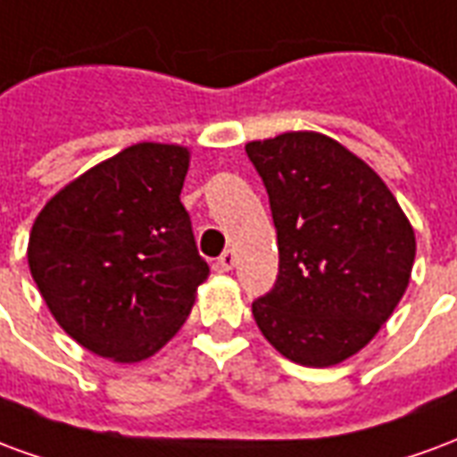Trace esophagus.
<instances>
[{
	"instance_id": "esophagus-1",
	"label": "esophagus",
	"mask_w": 457,
	"mask_h": 457,
	"mask_svg": "<svg viewBox=\"0 0 457 457\" xmlns=\"http://www.w3.org/2000/svg\"><path fill=\"white\" fill-rule=\"evenodd\" d=\"M235 252H232V249H225V252H222V254H220V259H218V267L222 269V271H229V269L235 267Z\"/></svg>"
}]
</instances>
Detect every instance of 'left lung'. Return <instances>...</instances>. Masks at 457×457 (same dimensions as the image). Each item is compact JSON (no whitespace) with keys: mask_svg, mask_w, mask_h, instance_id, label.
Wrapping results in <instances>:
<instances>
[{"mask_svg":"<svg viewBox=\"0 0 457 457\" xmlns=\"http://www.w3.org/2000/svg\"><path fill=\"white\" fill-rule=\"evenodd\" d=\"M277 228L278 277L252 303L287 360L333 367L370 343L411 278L416 237L377 173L318 131L249 141Z\"/></svg>","mask_w":457,"mask_h":457,"instance_id":"8db88e82","label":"left lung"}]
</instances>
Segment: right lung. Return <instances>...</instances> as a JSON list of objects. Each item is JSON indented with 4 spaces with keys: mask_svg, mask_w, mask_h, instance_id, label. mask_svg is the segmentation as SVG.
Masks as SVG:
<instances>
[{
    "mask_svg": "<svg viewBox=\"0 0 457 457\" xmlns=\"http://www.w3.org/2000/svg\"><path fill=\"white\" fill-rule=\"evenodd\" d=\"M190 151L141 141L71 180L29 235V269L75 343L141 362L186 323L210 267L180 188Z\"/></svg>",
    "mask_w": 457,
    "mask_h": 457,
    "instance_id": "add662e5",
    "label": "right lung"
}]
</instances>
